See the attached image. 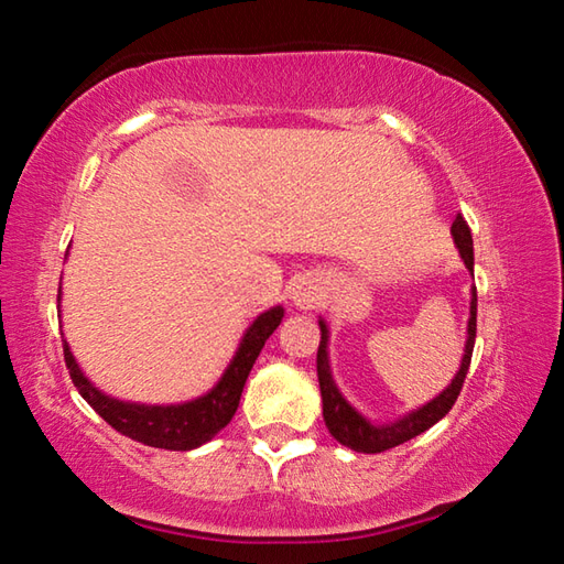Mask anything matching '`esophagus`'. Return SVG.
<instances>
[{
    "label": "esophagus",
    "instance_id": "esophagus-1",
    "mask_svg": "<svg viewBox=\"0 0 564 564\" xmlns=\"http://www.w3.org/2000/svg\"><path fill=\"white\" fill-rule=\"evenodd\" d=\"M316 291H318V289H316V285H313L311 281H301L299 285H293L291 299H293L295 305H299V308L308 311V308H313V305H316V301H318V293H316Z\"/></svg>",
    "mask_w": 564,
    "mask_h": 564
}]
</instances>
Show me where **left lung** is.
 I'll list each match as a JSON object with an SVG mask.
<instances>
[{
    "mask_svg": "<svg viewBox=\"0 0 564 564\" xmlns=\"http://www.w3.org/2000/svg\"><path fill=\"white\" fill-rule=\"evenodd\" d=\"M451 234L455 238L457 251H460L463 261L467 269L473 271V236L470 226H467L465 218L457 214ZM321 323V346H318V383H321V398H323V420H326L330 435L336 437L340 445L350 447L356 453H383L390 447L408 443L410 437L425 433L427 427H433L437 420L451 413L455 405L457 395H460L467 368H470L473 348H475V330H477V291L473 289V301H470V321H467V343H465V356L460 362V370H457L453 383L447 386L441 395L433 398L431 403L413 410L405 417L395 420V423L388 425H373L362 417L356 408L348 405V400L340 395V390L333 383L330 376V362H328V328L326 323Z\"/></svg>",
    "mask_w": 564,
    "mask_h": 564,
    "instance_id": "left-lung-1",
    "label": "left lung"
}]
</instances>
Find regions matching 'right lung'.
I'll return each instance as SVG.
<instances>
[{"mask_svg": "<svg viewBox=\"0 0 564 564\" xmlns=\"http://www.w3.org/2000/svg\"><path fill=\"white\" fill-rule=\"evenodd\" d=\"M281 318V305L261 313V316L253 321V326L246 330L231 366L226 368V373L218 380L212 393L181 405H139L104 395L101 390L94 388L89 380L84 378L69 346H66V340L64 362L82 398L107 420L113 431H119L121 435H127L137 443L164 447V451H194V447L208 443L221 427L231 423L238 400H241L243 393L246 378L251 373L253 362L259 358L265 340H269L271 333L279 328Z\"/></svg>", "mask_w": 564, "mask_h": 564, "instance_id": "add662e5", "label": "right lung"}]
</instances>
